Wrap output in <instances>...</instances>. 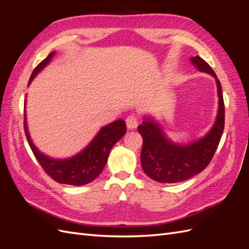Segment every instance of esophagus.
I'll use <instances>...</instances> for the list:
<instances>
[{
  "mask_svg": "<svg viewBox=\"0 0 249 249\" xmlns=\"http://www.w3.org/2000/svg\"><path fill=\"white\" fill-rule=\"evenodd\" d=\"M125 124L126 126L129 127V129L133 130V129H136L137 125H138V118L136 115H129L125 119Z\"/></svg>",
  "mask_w": 249,
  "mask_h": 249,
  "instance_id": "34e87169",
  "label": "esophagus"
}]
</instances>
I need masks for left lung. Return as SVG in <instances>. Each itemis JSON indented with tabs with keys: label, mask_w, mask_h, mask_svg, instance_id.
<instances>
[{
	"label": "left lung",
	"mask_w": 249,
	"mask_h": 249,
	"mask_svg": "<svg viewBox=\"0 0 249 249\" xmlns=\"http://www.w3.org/2000/svg\"><path fill=\"white\" fill-rule=\"evenodd\" d=\"M191 63L199 71L210 73L217 85L218 111L216 120L205 136L188 144L171 141L160 124L145 116L138 132L143 138L141 165L143 171L159 183H178L194 177L205 169L216 152L224 129V103L222 89L216 73L200 57H191Z\"/></svg>",
	"instance_id": "1"
}]
</instances>
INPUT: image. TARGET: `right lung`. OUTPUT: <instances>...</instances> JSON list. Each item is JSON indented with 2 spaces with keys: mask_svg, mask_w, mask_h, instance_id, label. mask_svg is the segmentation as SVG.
<instances>
[{
  "mask_svg": "<svg viewBox=\"0 0 249 249\" xmlns=\"http://www.w3.org/2000/svg\"><path fill=\"white\" fill-rule=\"evenodd\" d=\"M54 55L55 52L51 53L42 62L36 66V69L31 74V78L29 80L28 85L31 84L33 79L51 62ZM24 126L29 145L44 171L56 182L72 186L86 185L99 177L108 161L112 147L126 132L124 120L118 119L116 122L101 127V130L95 135L91 142L77 155L66 158V159H54V158L42 154L34 145L28 130L26 109Z\"/></svg>",
  "mask_w": 249,
  "mask_h": 249,
  "instance_id": "add662e5",
  "label": "right lung"
}]
</instances>
